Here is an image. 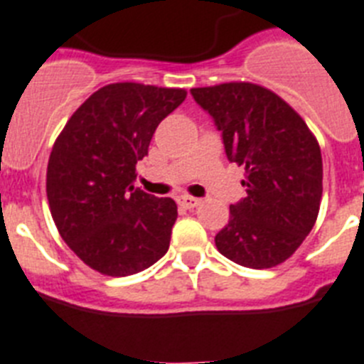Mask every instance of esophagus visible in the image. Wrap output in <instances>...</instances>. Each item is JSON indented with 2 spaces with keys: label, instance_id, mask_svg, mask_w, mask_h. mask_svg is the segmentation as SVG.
Returning <instances> with one entry per match:
<instances>
[{
  "label": "esophagus",
  "instance_id": "1",
  "mask_svg": "<svg viewBox=\"0 0 364 364\" xmlns=\"http://www.w3.org/2000/svg\"><path fill=\"white\" fill-rule=\"evenodd\" d=\"M178 204L180 206H184V208H197L200 204V199L191 197V195H182V197H178Z\"/></svg>",
  "mask_w": 364,
  "mask_h": 364
}]
</instances>
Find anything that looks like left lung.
Here are the masks:
<instances>
[{"mask_svg":"<svg viewBox=\"0 0 364 364\" xmlns=\"http://www.w3.org/2000/svg\"><path fill=\"white\" fill-rule=\"evenodd\" d=\"M191 95L223 132L227 158L243 165L247 197L230 204L215 247L253 269L283 264L316 223L322 200V154L299 113L251 81L195 87Z\"/></svg>","mask_w":364,"mask_h":364,"instance_id":"obj_1","label":"left lung"}]
</instances>
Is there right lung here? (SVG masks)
I'll return each instance as SVG.
<instances>
[{
    "instance_id": "add662e5",
    "label": "right lung",
    "mask_w": 364,
    "mask_h": 364,
    "mask_svg": "<svg viewBox=\"0 0 364 364\" xmlns=\"http://www.w3.org/2000/svg\"><path fill=\"white\" fill-rule=\"evenodd\" d=\"M186 95L175 87L109 83L57 135L46 171L53 223L68 247L102 275L143 272L169 249L176 203L134 188L135 165Z\"/></svg>"
}]
</instances>
